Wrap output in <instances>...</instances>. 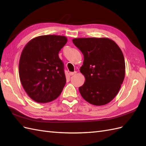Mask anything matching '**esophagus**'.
<instances>
[{
  "mask_svg": "<svg viewBox=\"0 0 146 146\" xmlns=\"http://www.w3.org/2000/svg\"><path fill=\"white\" fill-rule=\"evenodd\" d=\"M76 71H74V72H70L69 74L70 76H72L73 75H75V74H76Z\"/></svg>",
  "mask_w": 146,
  "mask_h": 146,
  "instance_id": "esophagus-1",
  "label": "esophagus"
}]
</instances>
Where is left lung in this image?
Instances as JSON below:
<instances>
[{
  "instance_id": "1",
  "label": "left lung",
  "mask_w": 146,
  "mask_h": 146,
  "mask_svg": "<svg viewBox=\"0 0 146 146\" xmlns=\"http://www.w3.org/2000/svg\"><path fill=\"white\" fill-rule=\"evenodd\" d=\"M73 42L84 56L80 71L85 82L79 88L80 94L92 105L109 103L125 77V60L120 48L107 38H75Z\"/></svg>"
}]
</instances>
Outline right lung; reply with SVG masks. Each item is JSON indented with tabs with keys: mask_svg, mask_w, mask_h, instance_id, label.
<instances>
[{
	"mask_svg": "<svg viewBox=\"0 0 146 146\" xmlns=\"http://www.w3.org/2000/svg\"><path fill=\"white\" fill-rule=\"evenodd\" d=\"M67 41L63 36H38L31 40L22 51L20 80L27 94L35 102H51L63 90L66 79L58 54Z\"/></svg>",
	"mask_w": 146,
	"mask_h": 146,
	"instance_id": "add662e5",
	"label": "right lung"
}]
</instances>
